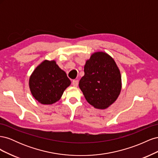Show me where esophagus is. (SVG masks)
I'll return each mask as SVG.
<instances>
[{"instance_id":"34e87169","label":"esophagus","mask_w":158,"mask_h":158,"mask_svg":"<svg viewBox=\"0 0 158 158\" xmlns=\"http://www.w3.org/2000/svg\"><path fill=\"white\" fill-rule=\"evenodd\" d=\"M74 87H77L78 85V80H74L73 81V83H72Z\"/></svg>"}]
</instances>
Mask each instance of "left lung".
<instances>
[{
    "label": "left lung",
    "instance_id": "8db88e82",
    "mask_svg": "<svg viewBox=\"0 0 158 158\" xmlns=\"http://www.w3.org/2000/svg\"><path fill=\"white\" fill-rule=\"evenodd\" d=\"M79 87L91 106L99 109L109 107L117 99L122 88L115 61L106 52H94L85 62Z\"/></svg>",
    "mask_w": 158,
    "mask_h": 158
}]
</instances>
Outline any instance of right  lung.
I'll return each mask as SVG.
<instances>
[{
    "mask_svg": "<svg viewBox=\"0 0 158 158\" xmlns=\"http://www.w3.org/2000/svg\"><path fill=\"white\" fill-rule=\"evenodd\" d=\"M71 82L55 60H44L31 73L29 79L30 92L37 101L44 105L58 102Z\"/></svg>",
    "mask_w": 158,
    "mask_h": 158,
    "instance_id": "right-lung-1",
    "label": "right lung"
}]
</instances>
